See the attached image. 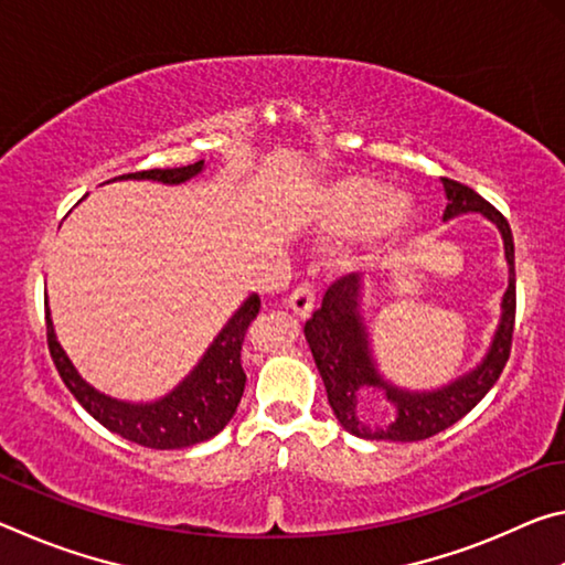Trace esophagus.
<instances>
[{
  "mask_svg": "<svg viewBox=\"0 0 565 565\" xmlns=\"http://www.w3.org/2000/svg\"><path fill=\"white\" fill-rule=\"evenodd\" d=\"M289 309L296 313V317H299L301 321H306L311 317V311H313V289L309 284H301V286H296V291L289 296Z\"/></svg>",
  "mask_w": 565,
  "mask_h": 565,
  "instance_id": "obj_1",
  "label": "esophagus"
}]
</instances>
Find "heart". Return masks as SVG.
<instances>
[{
	"instance_id": "obj_1",
	"label": "heart",
	"mask_w": 565,
	"mask_h": 565,
	"mask_svg": "<svg viewBox=\"0 0 565 565\" xmlns=\"http://www.w3.org/2000/svg\"><path fill=\"white\" fill-rule=\"evenodd\" d=\"M306 222L323 236H349L374 228L388 242H396L414 226V206L386 181L351 174L331 181L311 196Z\"/></svg>"
}]
</instances>
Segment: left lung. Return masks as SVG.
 Instances as JSON below:
<instances>
[{"instance_id": "1", "label": "left lung", "mask_w": 565, "mask_h": 565, "mask_svg": "<svg viewBox=\"0 0 565 565\" xmlns=\"http://www.w3.org/2000/svg\"><path fill=\"white\" fill-rule=\"evenodd\" d=\"M448 206L444 222L481 214L499 228L503 238V256L509 264V286L501 299V317L491 333L489 349L473 369L463 371L436 388H406L391 381L379 366L374 341H371L363 291L356 276H343L327 291L321 309L306 321L303 337L309 343L323 386H327L333 416L349 434L366 441H424L446 431L458 418H463L499 381L509 361L513 319H515V269H513V234L501 212L478 196L473 189L454 179H441ZM366 390H379L395 408V418L379 425L360 406Z\"/></svg>"}]
</instances>
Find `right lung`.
Masks as SVG:
<instances>
[{
    "label": "right lung",
    "instance_id": "right-lung-1",
    "mask_svg": "<svg viewBox=\"0 0 565 565\" xmlns=\"http://www.w3.org/2000/svg\"><path fill=\"white\" fill-rule=\"evenodd\" d=\"M204 169V161H196V164L179 169L137 171V174H124L111 181L147 179L157 181V184L179 186L202 174ZM259 296L248 294L242 306L228 317L222 331L216 333L214 341L209 343L196 366L169 394L154 401H121L92 386L76 371L60 339H56L50 299H46V339H50V353L62 381L72 391V396L89 411V416L131 444L169 451V448H189L209 441L236 414L246 384V374L242 369V343L248 323L259 313Z\"/></svg>",
    "mask_w": 565,
    "mask_h": 565
}]
</instances>
